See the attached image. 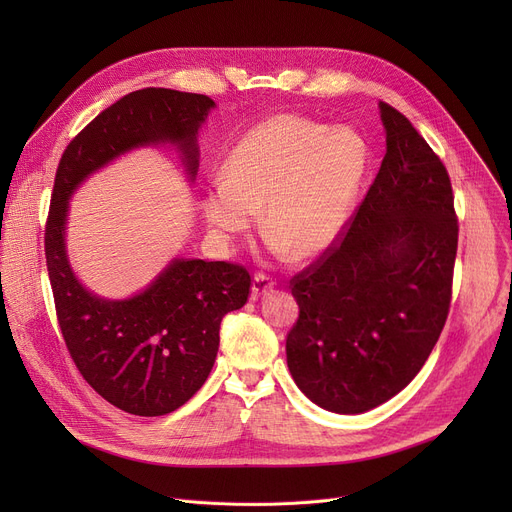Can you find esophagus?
Returning a JSON list of instances; mask_svg holds the SVG:
<instances>
[{
  "instance_id": "obj_1",
  "label": "esophagus",
  "mask_w": 512,
  "mask_h": 512,
  "mask_svg": "<svg viewBox=\"0 0 512 512\" xmlns=\"http://www.w3.org/2000/svg\"><path fill=\"white\" fill-rule=\"evenodd\" d=\"M274 286H276V282H274L270 276H265V274H255V278H253V286H251L253 299L263 297V294H267L270 290H274Z\"/></svg>"
}]
</instances>
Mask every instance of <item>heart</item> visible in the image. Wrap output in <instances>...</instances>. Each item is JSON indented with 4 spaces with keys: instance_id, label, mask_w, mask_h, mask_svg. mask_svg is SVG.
Masks as SVG:
<instances>
[{
    "instance_id": "heart-1",
    "label": "heart",
    "mask_w": 512,
    "mask_h": 512,
    "mask_svg": "<svg viewBox=\"0 0 512 512\" xmlns=\"http://www.w3.org/2000/svg\"><path fill=\"white\" fill-rule=\"evenodd\" d=\"M367 147L348 128L280 114L257 124L232 149L205 191L203 213L224 240L247 232L261 211L278 257L313 259L334 245L351 215Z\"/></svg>"
}]
</instances>
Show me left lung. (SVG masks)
Wrapping results in <instances>:
<instances>
[{"mask_svg": "<svg viewBox=\"0 0 512 512\" xmlns=\"http://www.w3.org/2000/svg\"><path fill=\"white\" fill-rule=\"evenodd\" d=\"M386 155L338 245L290 280L294 382L317 407L357 415L409 386L446 324L459 222L448 172L380 101Z\"/></svg>", "mask_w": 512, "mask_h": 512, "instance_id": "8db88e82", "label": "left lung"}]
</instances>
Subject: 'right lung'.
<instances>
[{"label": "right lung", "mask_w": 512, "mask_h": 512, "mask_svg": "<svg viewBox=\"0 0 512 512\" xmlns=\"http://www.w3.org/2000/svg\"><path fill=\"white\" fill-rule=\"evenodd\" d=\"M213 99L172 89L124 95L66 147L53 182L45 226V259L58 324L87 384L114 407L139 417L168 415L207 380L220 346L222 317L249 299L242 265L172 259L145 290L110 301L74 276L66 253L72 193L93 172L130 149L172 143L195 180L197 134Z\"/></svg>", "instance_id": "obj_1"}]
</instances>
